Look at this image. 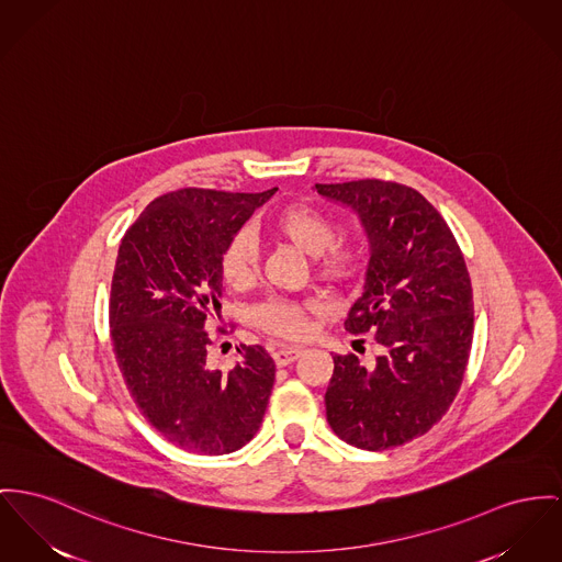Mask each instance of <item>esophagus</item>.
I'll return each instance as SVG.
<instances>
[{
    "instance_id": "obj_1",
    "label": "esophagus",
    "mask_w": 562,
    "mask_h": 562,
    "mask_svg": "<svg viewBox=\"0 0 562 562\" xmlns=\"http://www.w3.org/2000/svg\"><path fill=\"white\" fill-rule=\"evenodd\" d=\"M300 351V347H279L272 351V360L277 362V367H288L299 358Z\"/></svg>"
}]
</instances>
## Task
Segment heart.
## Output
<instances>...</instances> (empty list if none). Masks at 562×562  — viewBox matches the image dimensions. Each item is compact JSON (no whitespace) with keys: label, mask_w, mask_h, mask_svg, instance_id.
<instances>
[{"label":"heart","mask_w":562,"mask_h":562,"mask_svg":"<svg viewBox=\"0 0 562 562\" xmlns=\"http://www.w3.org/2000/svg\"><path fill=\"white\" fill-rule=\"evenodd\" d=\"M270 229L302 254L313 256L315 274L337 288L349 285L362 270L364 247L360 238L353 234L337 236V222L317 206H285L272 217ZM220 272L234 290L254 285L260 272V258L247 232H238L225 243ZM311 311H315L313 300L270 299L256 308V324L272 337L299 340L308 335Z\"/></svg>","instance_id":"b5f03b06"}]
</instances>
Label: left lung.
<instances>
[{
  "label": "left lung",
  "instance_id": "left-lung-1",
  "mask_svg": "<svg viewBox=\"0 0 562 562\" xmlns=\"http://www.w3.org/2000/svg\"><path fill=\"white\" fill-rule=\"evenodd\" d=\"M315 189L351 206L371 240L362 296L345 330L371 333L379 356L335 353L326 415L338 439L369 451L426 435L453 403L471 356L473 290L439 211L413 188L360 179Z\"/></svg>",
  "mask_w": 562,
  "mask_h": 562
}]
</instances>
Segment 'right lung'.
I'll return each mask as SVG.
<instances>
[{
    "mask_svg": "<svg viewBox=\"0 0 562 562\" xmlns=\"http://www.w3.org/2000/svg\"><path fill=\"white\" fill-rule=\"evenodd\" d=\"M274 191H168L121 238L109 302L114 358L136 407L177 448L229 453L262 424L272 358L240 345V364L213 371L206 328L222 308L225 243Z\"/></svg>",
    "mask_w": 562,
    "mask_h": 562,
    "instance_id": "1",
    "label": "right lung"
}]
</instances>
